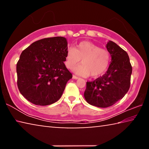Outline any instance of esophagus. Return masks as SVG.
<instances>
[{"instance_id":"34e87169","label":"esophagus","mask_w":149,"mask_h":149,"mask_svg":"<svg viewBox=\"0 0 149 149\" xmlns=\"http://www.w3.org/2000/svg\"><path fill=\"white\" fill-rule=\"evenodd\" d=\"M72 78L73 79H79V77H77V76H76V75H73V76H72Z\"/></svg>"}]
</instances>
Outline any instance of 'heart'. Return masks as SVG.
<instances>
[{
  "label": "heart",
  "instance_id": "obj_1",
  "mask_svg": "<svg viewBox=\"0 0 149 149\" xmlns=\"http://www.w3.org/2000/svg\"><path fill=\"white\" fill-rule=\"evenodd\" d=\"M81 65L74 72L81 76L93 77L102 75L107 71L110 64V56L107 50L89 41H83L74 49L70 48L65 55V65L67 68L72 69L79 64Z\"/></svg>",
  "mask_w": 149,
  "mask_h": 149
}]
</instances>
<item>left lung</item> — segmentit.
Here are the masks:
<instances>
[{"instance_id": "left-lung-1", "label": "left lung", "mask_w": 149, "mask_h": 149, "mask_svg": "<svg viewBox=\"0 0 149 149\" xmlns=\"http://www.w3.org/2000/svg\"><path fill=\"white\" fill-rule=\"evenodd\" d=\"M107 49L111 62L106 74L93 81H87L84 97L89 104L107 108L122 99L130 87L132 67L127 52L109 41Z\"/></svg>"}]
</instances>
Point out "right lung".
I'll return each mask as SVG.
<instances>
[{
	"label": "right lung",
	"mask_w": 149,
	"mask_h": 149,
	"mask_svg": "<svg viewBox=\"0 0 149 149\" xmlns=\"http://www.w3.org/2000/svg\"><path fill=\"white\" fill-rule=\"evenodd\" d=\"M68 42L63 37L45 38L22 52L16 65L17 87L35 105L47 106L61 97L72 74L65 62Z\"/></svg>",
	"instance_id": "obj_1"
}]
</instances>
